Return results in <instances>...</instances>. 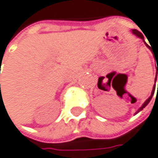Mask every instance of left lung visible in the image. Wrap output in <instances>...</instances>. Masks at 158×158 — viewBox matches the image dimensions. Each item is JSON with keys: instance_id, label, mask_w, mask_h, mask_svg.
Segmentation results:
<instances>
[{"instance_id": "left-lung-1", "label": "left lung", "mask_w": 158, "mask_h": 158, "mask_svg": "<svg viewBox=\"0 0 158 158\" xmlns=\"http://www.w3.org/2000/svg\"><path fill=\"white\" fill-rule=\"evenodd\" d=\"M132 32L134 33V35H137L138 37H139L140 39H142V40L144 41V37H143V35H142V33H141L140 31H139L138 30H132ZM144 43H145V42H144ZM145 45H146V46H147V47H148V48H150V47H149V46H148L147 44H146V43H145ZM150 49H151V48H150ZM156 62H157V61H156ZM156 65H157V64H156ZM156 73L158 74V65H157V68H156ZM156 78H155V83H156ZM99 82H100V81H98V83H99ZM155 90H156V88L154 87V88H153V91H152V94H151V96H150V97H149V98H148L147 100L145 101V102H144V104H143V105H142V106H141V107L139 108V110H138V111H137L136 113L139 112V111H140L141 110H143V108H145L146 106L148 105V103L150 102V100L152 99V97H153V95H154V94H155ZM157 93H158V90H157Z\"/></svg>"}]
</instances>
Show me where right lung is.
I'll use <instances>...</instances> for the list:
<instances>
[{"label":"right lung","instance_id":"1","mask_svg":"<svg viewBox=\"0 0 158 158\" xmlns=\"http://www.w3.org/2000/svg\"><path fill=\"white\" fill-rule=\"evenodd\" d=\"M0 86H1V85H0Z\"/></svg>","mask_w":158,"mask_h":158}]
</instances>
